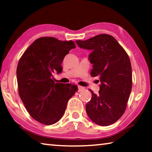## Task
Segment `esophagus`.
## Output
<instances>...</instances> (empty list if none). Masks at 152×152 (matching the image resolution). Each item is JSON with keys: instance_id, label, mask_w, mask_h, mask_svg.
I'll list each match as a JSON object with an SVG mask.
<instances>
[{"instance_id": "obj_1", "label": "esophagus", "mask_w": 152, "mask_h": 152, "mask_svg": "<svg viewBox=\"0 0 152 152\" xmlns=\"http://www.w3.org/2000/svg\"><path fill=\"white\" fill-rule=\"evenodd\" d=\"M78 91H82V90L85 89V88H84V87L82 86H80V85L78 86Z\"/></svg>"}]
</instances>
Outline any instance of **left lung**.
I'll use <instances>...</instances> for the list:
<instances>
[{
    "mask_svg": "<svg viewBox=\"0 0 152 152\" xmlns=\"http://www.w3.org/2000/svg\"><path fill=\"white\" fill-rule=\"evenodd\" d=\"M76 43L80 48L91 50V74L99 76V94L92 92L86 104L87 115L92 121L108 126L119 120L127 108L132 88V70L129 56L117 41L108 34H100Z\"/></svg>",
    "mask_w": 152,
    "mask_h": 152,
    "instance_id": "1",
    "label": "left lung"
}]
</instances>
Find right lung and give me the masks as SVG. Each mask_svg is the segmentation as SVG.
Listing matches in <instances>:
<instances>
[{"label": "right lung", "instance_id": "obj_1", "mask_svg": "<svg viewBox=\"0 0 152 152\" xmlns=\"http://www.w3.org/2000/svg\"><path fill=\"white\" fill-rule=\"evenodd\" d=\"M72 41L52 37L36 39L20 57L17 68L19 94L31 117L46 125L57 123L68 100L78 90L72 84L56 83L53 74L62 72L61 63Z\"/></svg>", "mask_w": 152, "mask_h": 152}]
</instances>
